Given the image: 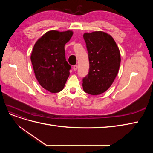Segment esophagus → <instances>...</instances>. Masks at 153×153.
Segmentation results:
<instances>
[{
    "instance_id": "esophagus-1",
    "label": "esophagus",
    "mask_w": 153,
    "mask_h": 153,
    "mask_svg": "<svg viewBox=\"0 0 153 153\" xmlns=\"http://www.w3.org/2000/svg\"><path fill=\"white\" fill-rule=\"evenodd\" d=\"M73 70H74V71H76V70H77V69H78V66H77V65L73 66Z\"/></svg>"
}]
</instances>
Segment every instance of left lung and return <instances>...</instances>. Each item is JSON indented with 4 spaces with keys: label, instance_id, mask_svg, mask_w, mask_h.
Wrapping results in <instances>:
<instances>
[{
    "label": "left lung",
    "instance_id": "left-lung-1",
    "mask_svg": "<svg viewBox=\"0 0 153 153\" xmlns=\"http://www.w3.org/2000/svg\"><path fill=\"white\" fill-rule=\"evenodd\" d=\"M89 60V71L83 79V89L91 95L107 91L117 75L121 53L114 38L103 31L84 34Z\"/></svg>",
    "mask_w": 153,
    "mask_h": 153
}]
</instances>
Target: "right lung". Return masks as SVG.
<instances>
[{"instance_id":"right-lung-1","label":"right lung","mask_w":153,"mask_h":153,"mask_svg":"<svg viewBox=\"0 0 153 153\" xmlns=\"http://www.w3.org/2000/svg\"><path fill=\"white\" fill-rule=\"evenodd\" d=\"M73 34L72 30H50L36 42L30 60L36 79L50 92L61 91L69 76L71 66L66 61L64 46Z\"/></svg>"}]
</instances>
